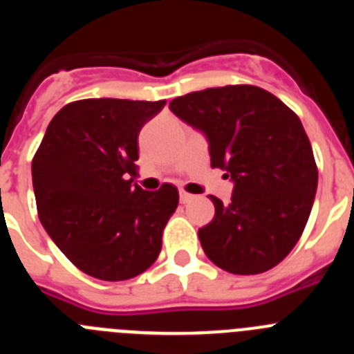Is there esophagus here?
<instances>
[{"label": "esophagus", "mask_w": 354, "mask_h": 354, "mask_svg": "<svg viewBox=\"0 0 354 354\" xmlns=\"http://www.w3.org/2000/svg\"><path fill=\"white\" fill-rule=\"evenodd\" d=\"M179 196H180V202H183V204H187V202H192L193 200V195H189V193L184 192V189H180Z\"/></svg>", "instance_id": "obj_1"}]
</instances>
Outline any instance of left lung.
<instances>
[{"label":"left lung","mask_w":354,"mask_h":354,"mask_svg":"<svg viewBox=\"0 0 354 354\" xmlns=\"http://www.w3.org/2000/svg\"><path fill=\"white\" fill-rule=\"evenodd\" d=\"M170 109L205 134L211 167L234 183L230 204L209 196L214 218L198 228L205 255L234 274L274 268L301 237L317 189V165L298 115L253 84L186 93Z\"/></svg>","instance_id":"obj_1"}]
</instances>
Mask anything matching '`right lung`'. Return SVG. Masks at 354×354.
I'll use <instances>...</instances> for the list:
<instances>
[{
  "label": "right lung",
  "mask_w": 354,
  "mask_h": 354,
  "mask_svg": "<svg viewBox=\"0 0 354 354\" xmlns=\"http://www.w3.org/2000/svg\"><path fill=\"white\" fill-rule=\"evenodd\" d=\"M167 101L83 99L49 122L31 161L37 211L55 245L77 270L106 282L138 277L154 264L179 204L162 184L133 183L138 134ZM131 179H129V175Z\"/></svg>",
  "instance_id": "right-lung-1"
}]
</instances>
